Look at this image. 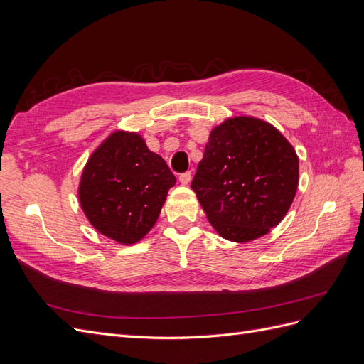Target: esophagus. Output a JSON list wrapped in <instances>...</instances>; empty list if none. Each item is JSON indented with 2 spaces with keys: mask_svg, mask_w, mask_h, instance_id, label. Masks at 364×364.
Returning <instances> with one entry per match:
<instances>
[{
  "mask_svg": "<svg viewBox=\"0 0 364 364\" xmlns=\"http://www.w3.org/2000/svg\"><path fill=\"white\" fill-rule=\"evenodd\" d=\"M179 181L182 185H188L191 182V171H185L179 176Z\"/></svg>",
  "mask_w": 364,
  "mask_h": 364,
  "instance_id": "obj_1",
  "label": "esophagus"
}]
</instances>
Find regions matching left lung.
<instances>
[{"mask_svg":"<svg viewBox=\"0 0 364 364\" xmlns=\"http://www.w3.org/2000/svg\"><path fill=\"white\" fill-rule=\"evenodd\" d=\"M299 159L272 124L235 117L215 127L191 182L209 223L245 243L277 226L294 199Z\"/></svg>","mask_w":364,"mask_h":364,"instance_id":"1","label":"left lung"}]
</instances>
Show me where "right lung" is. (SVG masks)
Masks as SVG:
<instances>
[{"mask_svg":"<svg viewBox=\"0 0 364 364\" xmlns=\"http://www.w3.org/2000/svg\"><path fill=\"white\" fill-rule=\"evenodd\" d=\"M174 183L168 165L147 149L144 139L115 132L87 161L79 199L98 232L134 245L156 223Z\"/></svg>","mask_w":364,"mask_h":364,"instance_id":"obj_1","label":"right lung"}]
</instances>
